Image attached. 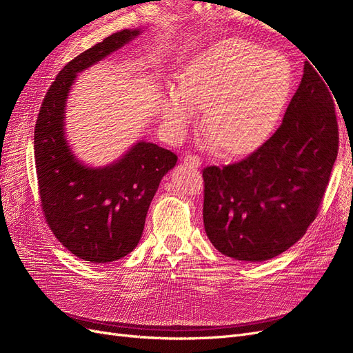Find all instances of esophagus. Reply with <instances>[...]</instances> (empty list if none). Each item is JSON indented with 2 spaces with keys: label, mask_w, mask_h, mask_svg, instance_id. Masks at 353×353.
I'll list each match as a JSON object with an SVG mask.
<instances>
[{
  "label": "esophagus",
  "mask_w": 353,
  "mask_h": 353,
  "mask_svg": "<svg viewBox=\"0 0 353 353\" xmlns=\"http://www.w3.org/2000/svg\"><path fill=\"white\" fill-rule=\"evenodd\" d=\"M184 162L187 163V165H190V166H194V168H199V166H201V159L197 156V154H187L185 157H184Z\"/></svg>",
  "instance_id": "obj_1"
}]
</instances>
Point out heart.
<instances>
[{
  "mask_svg": "<svg viewBox=\"0 0 353 353\" xmlns=\"http://www.w3.org/2000/svg\"><path fill=\"white\" fill-rule=\"evenodd\" d=\"M293 87L292 63L279 51L230 38L190 63L181 87L162 101L168 126L183 132L205 108L203 126L219 150L243 154L279 126Z\"/></svg>",
  "mask_w": 353,
  "mask_h": 353,
  "instance_id": "heart-1",
  "label": "heart"
}]
</instances>
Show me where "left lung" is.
Returning <instances> with one entry per match:
<instances>
[{
  "mask_svg": "<svg viewBox=\"0 0 353 353\" xmlns=\"http://www.w3.org/2000/svg\"><path fill=\"white\" fill-rule=\"evenodd\" d=\"M331 92L319 69L305 61L301 85L272 137L240 162L203 169V222L222 254L268 261L315 221L339 152Z\"/></svg>",
  "mask_w": 353,
  "mask_h": 353,
  "instance_id": "obj_1",
  "label": "left lung"
}]
</instances>
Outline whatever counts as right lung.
Here are the masks:
<instances>
[{
  "instance_id": "obj_1",
  "label": "right lung",
  "mask_w": 353,
  "mask_h": 353,
  "mask_svg": "<svg viewBox=\"0 0 353 353\" xmlns=\"http://www.w3.org/2000/svg\"><path fill=\"white\" fill-rule=\"evenodd\" d=\"M140 29H123L81 52L60 70L35 125V165L42 212L50 230L79 259L108 263L131 253L143 236L148 206L176 154L140 141L119 160L90 168L65 138L68 94L78 73L119 50Z\"/></svg>"
}]
</instances>
